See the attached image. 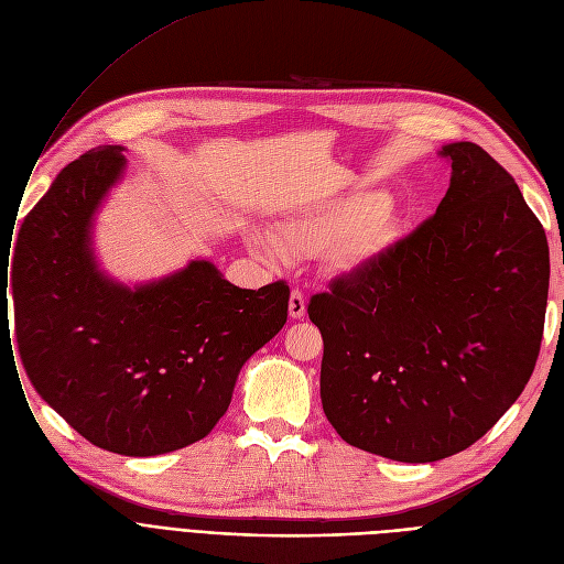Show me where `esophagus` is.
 Masks as SVG:
<instances>
[{"mask_svg":"<svg viewBox=\"0 0 564 564\" xmlns=\"http://www.w3.org/2000/svg\"><path fill=\"white\" fill-rule=\"evenodd\" d=\"M307 312V303H305V295L301 291H291V297H289V316L291 318H303Z\"/></svg>","mask_w":564,"mask_h":564,"instance_id":"34e87169","label":"esophagus"}]
</instances>
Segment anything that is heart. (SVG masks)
I'll return each instance as SVG.
<instances>
[{"instance_id":"obj_1","label":"heart","mask_w":564,"mask_h":564,"mask_svg":"<svg viewBox=\"0 0 564 564\" xmlns=\"http://www.w3.org/2000/svg\"><path fill=\"white\" fill-rule=\"evenodd\" d=\"M389 197L380 191L357 193L339 203L295 209L282 218L275 235L271 229H248L246 241L252 252L278 259H307L329 250L333 263L352 271L373 257L389 227Z\"/></svg>"}]
</instances>
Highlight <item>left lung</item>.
I'll return each mask as SVG.
<instances>
[{
  "instance_id": "obj_1",
  "label": "left lung",
  "mask_w": 564,
  "mask_h": 564,
  "mask_svg": "<svg viewBox=\"0 0 564 564\" xmlns=\"http://www.w3.org/2000/svg\"><path fill=\"white\" fill-rule=\"evenodd\" d=\"M451 186L410 237L312 295L321 403L344 442L395 462L476 444L531 380L549 243L512 175L480 145L440 150Z\"/></svg>"
}]
</instances>
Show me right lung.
Listing matches in <instances>:
<instances>
[{
	"label": "right lung",
	"instance_id": "add662e5",
	"mask_svg": "<svg viewBox=\"0 0 564 564\" xmlns=\"http://www.w3.org/2000/svg\"><path fill=\"white\" fill-rule=\"evenodd\" d=\"M124 163L102 145L56 175L22 223L13 301L41 399L90 444L150 457L212 433L243 364L286 323L289 284L239 289L207 259L134 289L105 275L93 216Z\"/></svg>",
	"mask_w": 564,
	"mask_h": 564
}]
</instances>
